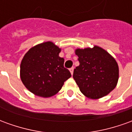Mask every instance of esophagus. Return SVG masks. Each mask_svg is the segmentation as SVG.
Segmentation results:
<instances>
[{"instance_id": "1", "label": "esophagus", "mask_w": 132, "mask_h": 132, "mask_svg": "<svg viewBox=\"0 0 132 132\" xmlns=\"http://www.w3.org/2000/svg\"><path fill=\"white\" fill-rule=\"evenodd\" d=\"M73 69H74L73 67H72V68H71V69H69V70H70V72H71V75H73Z\"/></svg>"}]
</instances>
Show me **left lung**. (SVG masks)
<instances>
[{
  "label": "left lung",
  "mask_w": 132,
  "mask_h": 132,
  "mask_svg": "<svg viewBox=\"0 0 132 132\" xmlns=\"http://www.w3.org/2000/svg\"><path fill=\"white\" fill-rule=\"evenodd\" d=\"M79 66L73 71V77L80 92L90 99H99L113 90L119 79V67L115 59L105 49H77Z\"/></svg>",
  "instance_id": "left-lung-1"
}]
</instances>
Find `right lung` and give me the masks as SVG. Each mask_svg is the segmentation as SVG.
<instances>
[{
	"label": "right lung",
	"instance_id": "1",
	"mask_svg": "<svg viewBox=\"0 0 132 132\" xmlns=\"http://www.w3.org/2000/svg\"><path fill=\"white\" fill-rule=\"evenodd\" d=\"M61 49L52 42L39 44L24 54L20 64V78L31 93L43 97H52L71 76L63 66Z\"/></svg>",
	"mask_w": 132,
	"mask_h": 132
}]
</instances>
